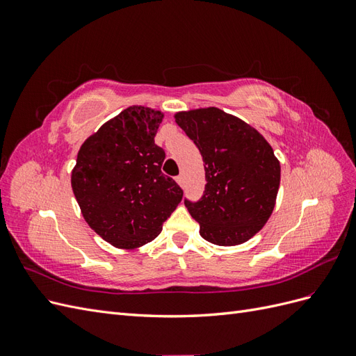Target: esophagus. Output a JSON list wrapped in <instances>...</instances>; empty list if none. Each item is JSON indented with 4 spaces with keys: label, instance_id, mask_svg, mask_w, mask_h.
<instances>
[{
    "label": "esophagus",
    "instance_id": "obj_1",
    "mask_svg": "<svg viewBox=\"0 0 356 356\" xmlns=\"http://www.w3.org/2000/svg\"><path fill=\"white\" fill-rule=\"evenodd\" d=\"M175 179H177V182H178V184H179L181 187H184V177L179 175V177H177Z\"/></svg>",
    "mask_w": 356,
    "mask_h": 356
}]
</instances>
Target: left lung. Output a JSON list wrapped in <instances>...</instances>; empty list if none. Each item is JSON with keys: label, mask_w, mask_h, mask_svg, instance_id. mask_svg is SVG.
I'll return each instance as SVG.
<instances>
[{"label": "left lung", "mask_w": 356, "mask_h": 356, "mask_svg": "<svg viewBox=\"0 0 356 356\" xmlns=\"http://www.w3.org/2000/svg\"><path fill=\"white\" fill-rule=\"evenodd\" d=\"M177 124L203 157V196L184 200L200 225V236L213 245L233 246L250 241L273 212L281 182V165L266 138L215 106L181 111Z\"/></svg>", "instance_id": "8db88e82"}]
</instances>
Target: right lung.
I'll use <instances>...</instances> for the list:
<instances>
[{
  "mask_svg": "<svg viewBox=\"0 0 356 356\" xmlns=\"http://www.w3.org/2000/svg\"><path fill=\"white\" fill-rule=\"evenodd\" d=\"M163 113L132 105L90 135L71 174L74 196L90 229L120 250L156 239L182 200L161 172L163 148L154 144Z\"/></svg>",
  "mask_w": 356,
  "mask_h": 356,
  "instance_id": "obj_1",
  "label": "right lung"
}]
</instances>
